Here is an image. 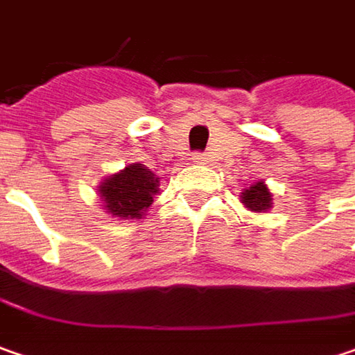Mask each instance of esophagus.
Wrapping results in <instances>:
<instances>
[{"instance_id": "obj_1", "label": "esophagus", "mask_w": 355, "mask_h": 355, "mask_svg": "<svg viewBox=\"0 0 355 355\" xmlns=\"http://www.w3.org/2000/svg\"><path fill=\"white\" fill-rule=\"evenodd\" d=\"M205 161H207V155H205V153H193V162H196V164H202Z\"/></svg>"}]
</instances>
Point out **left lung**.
<instances>
[{
	"mask_svg": "<svg viewBox=\"0 0 355 355\" xmlns=\"http://www.w3.org/2000/svg\"><path fill=\"white\" fill-rule=\"evenodd\" d=\"M240 196H242V202L246 205V208H250L254 212H264L272 207V194L264 182H256L250 189H244V193Z\"/></svg>",
	"mask_w": 355,
	"mask_h": 355,
	"instance_id": "1",
	"label": "left lung"
}]
</instances>
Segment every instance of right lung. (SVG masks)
<instances>
[{"label": "right lung", "mask_w": 355, "mask_h": 355, "mask_svg": "<svg viewBox=\"0 0 355 355\" xmlns=\"http://www.w3.org/2000/svg\"><path fill=\"white\" fill-rule=\"evenodd\" d=\"M159 193V180L143 164H131L101 184L105 208L121 218H141Z\"/></svg>", "instance_id": "1"}]
</instances>
